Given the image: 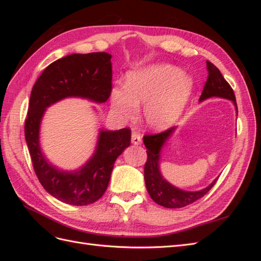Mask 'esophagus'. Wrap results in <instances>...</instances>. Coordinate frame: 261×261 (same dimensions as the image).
I'll return each mask as SVG.
<instances>
[{
    "label": "esophagus",
    "mask_w": 261,
    "mask_h": 261,
    "mask_svg": "<svg viewBox=\"0 0 261 261\" xmlns=\"http://www.w3.org/2000/svg\"><path fill=\"white\" fill-rule=\"evenodd\" d=\"M132 143L134 145H139L141 143V136L140 134L136 133V132H133L132 133Z\"/></svg>",
    "instance_id": "obj_1"
}]
</instances>
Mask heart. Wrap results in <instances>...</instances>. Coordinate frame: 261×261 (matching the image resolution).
<instances>
[{
    "instance_id": "b5f03b06",
    "label": "heart",
    "mask_w": 261,
    "mask_h": 261,
    "mask_svg": "<svg viewBox=\"0 0 261 261\" xmlns=\"http://www.w3.org/2000/svg\"><path fill=\"white\" fill-rule=\"evenodd\" d=\"M193 89V82L170 64H152L127 75L126 86L115 85L111 93L113 112L124 120H134L139 106L145 105L147 124L163 129L175 122L183 111Z\"/></svg>"
}]
</instances>
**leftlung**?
Returning <instances> with one entry per match:
<instances>
[{"label":"left lung","instance_id":"obj_1","mask_svg":"<svg viewBox=\"0 0 261 261\" xmlns=\"http://www.w3.org/2000/svg\"><path fill=\"white\" fill-rule=\"evenodd\" d=\"M207 82L204 84L199 101L211 97L225 98L232 100L235 108L238 109L232 87L224 80L219 68L213 65L211 62L207 61ZM174 129L175 127H171L161 133L148 134V135L144 136V144L147 148V161L144 168L147 191L154 202L165 208H183L187 204L195 202L196 200L202 198L218 180V178L213 180L211 185L202 189V191L185 192L172 186L161 176L159 171L160 150Z\"/></svg>","mask_w":261,"mask_h":261}]
</instances>
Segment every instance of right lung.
I'll return each instance as SVG.
<instances>
[{"instance_id": "1", "label": "right lung", "mask_w": 261, "mask_h": 261, "mask_svg": "<svg viewBox=\"0 0 261 261\" xmlns=\"http://www.w3.org/2000/svg\"><path fill=\"white\" fill-rule=\"evenodd\" d=\"M112 90L111 54H70L55 61L39 76L30 94L25 138L36 175L55 198L73 206L96 202L106 193L116 158L130 145V129L101 130L90 161L75 173L46 162L39 146V127L45 108L66 97L106 102Z\"/></svg>"}]
</instances>
